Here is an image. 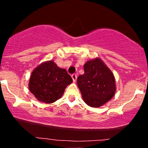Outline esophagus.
Wrapping results in <instances>:
<instances>
[{"label": "esophagus", "instance_id": "34e87169", "mask_svg": "<svg viewBox=\"0 0 148 148\" xmlns=\"http://www.w3.org/2000/svg\"><path fill=\"white\" fill-rule=\"evenodd\" d=\"M72 80H73V82L75 83L76 81V79H77V76H76V74H72Z\"/></svg>", "mask_w": 148, "mask_h": 148}]
</instances>
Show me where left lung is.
Masks as SVG:
<instances>
[{
    "label": "left lung",
    "mask_w": 148,
    "mask_h": 148,
    "mask_svg": "<svg viewBox=\"0 0 148 148\" xmlns=\"http://www.w3.org/2000/svg\"><path fill=\"white\" fill-rule=\"evenodd\" d=\"M84 74L77 79V85L84 102L98 108L110 101L116 92L113 73L99 58L85 63Z\"/></svg>",
    "instance_id": "8db88e82"
}]
</instances>
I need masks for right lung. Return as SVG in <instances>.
Returning <instances> with one entry per match:
<instances>
[{
    "mask_svg": "<svg viewBox=\"0 0 148 148\" xmlns=\"http://www.w3.org/2000/svg\"><path fill=\"white\" fill-rule=\"evenodd\" d=\"M72 79L64 69L60 68L53 60L39 64L30 75L28 88L38 101L51 103L63 95Z\"/></svg>",
    "mask_w": 148,
    "mask_h": 148,
    "instance_id": "add662e5",
    "label": "right lung"
}]
</instances>
